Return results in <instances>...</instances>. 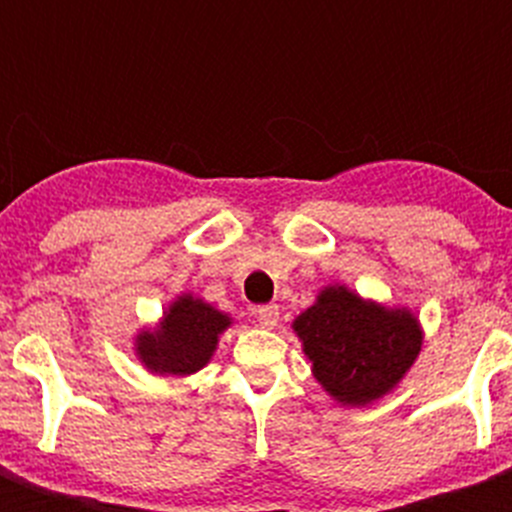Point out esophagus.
<instances>
[{"label": "esophagus", "instance_id": "obj_1", "mask_svg": "<svg viewBox=\"0 0 512 512\" xmlns=\"http://www.w3.org/2000/svg\"><path fill=\"white\" fill-rule=\"evenodd\" d=\"M255 316L263 329H273L279 324V308H276V305H260L255 311Z\"/></svg>", "mask_w": 512, "mask_h": 512}]
</instances>
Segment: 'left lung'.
I'll return each instance as SVG.
<instances>
[{"label":"left lung","mask_w":512,"mask_h":512,"mask_svg":"<svg viewBox=\"0 0 512 512\" xmlns=\"http://www.w3.org/2000/svg\"><path fill=\"white\" fill-rule=\"evenodd\" d=\"M313 377L337 404L366 406L404 380L420 356L422 329L406 308H385L342 284L324 287L295 319Z\"/></svg>","instance_id":"obj_1"}]
</instances>
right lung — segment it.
<instances>
[{"instance_id": "right-lung-1", "label": "right lung", "mask_w": 512, "mask_h": 512, "mask_svg": "<svg viewBox=\"0 0 512 512\" xmlns=\"http://www.w3.org/2000/svg\"><path fill=\"white\" fill-rule=\"evenodd\" d=\"M231 324L228 313L217 311L199 297L180 295L164 311L159 327L143 329L135 337V353L148 372L185 377L209 364L217 340Z\"/></svg>"}]
</instances>
